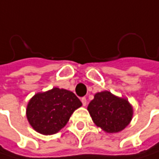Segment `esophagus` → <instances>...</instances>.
Here are the masks:
<instances>
[{"label": "esophagus", "mask_w": 159, "mask_h": 159, "mask_svg": "<svg viewBox=\"0 0 159 159\" xmlns=\"http://www.w3.org/2000/svg\"><path fill=\"white\" fill-rule=\"evenodd\" d=\"M81 101H82L83 106H86V98H81Z\"/></svg>", "instance_id": "obj_1"}]
</instances>
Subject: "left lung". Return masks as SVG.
Listing matches in <instances>:
<instances>
[{
	"label": "left lung",
	"mask_w": 159,
	"mask_h": 159,
	"mask_svg": "<svg viewBox=\"0 0 159 159\" xmlns=\"http://www.w3.org/2000/svg\"><path fill=\"white\" fill-rule=\"evenodd\" d=\"M87 110L95 124L107 133L120 132L133 117V108L129 102L109 91L97 93Z\"/></svg>",
	"instance_id": "8db88e82"
}]
</instances>
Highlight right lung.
Masks as SVG:
<instances>
[{
	"instance_id": "obj_1",
	"label": "right lung",
	"mask_w": 159,
	"mask_h": 159,
	"mask_svg": "<svg viewBox=\"0 0 159 159\" xmlns=\"http://www.w3.org/2000/svg\"><path fill=\"white\" fill-rule=\"evenodd\" d=\"M81 106L82 102L73 92L54 87L30 99L26 117L34 130L49 135L64 127L73 112Z\"/></svg>"
}]
</instances>
